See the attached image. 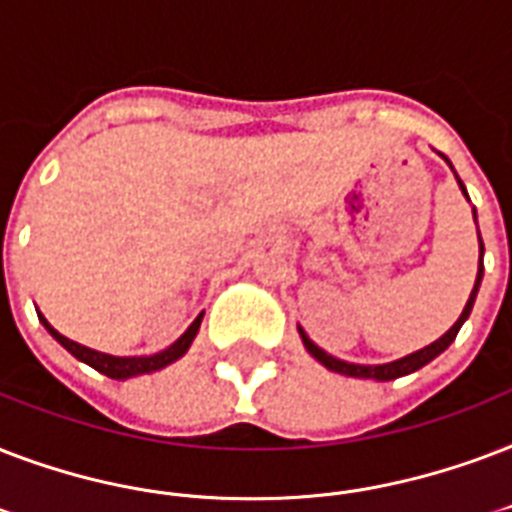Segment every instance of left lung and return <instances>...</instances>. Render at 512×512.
<instances>
[{
    "mask_svg": "<svg viewBox=\"0 0 512 512\" xmlns=\"http://www.w3.org/2000/svg\"><path fill=\"white\" fill-rule=\"evenodd\" d=\"M443 160H446V157H443ZM457 184H459V189L465 192V184L459 181V176H457ZM465 197H467V192H465ZM467 200H470V197H467ZM473 216H475V208H473ZM478 240H481V235H478ZM481 277H483V243H481V267H478V277H475V285H473V291H470V299H467L465 310H462V315H459L457 323H454V326H451L449 331L441 336V339H435L433 344H427V347H422V350L411 352V355H406V358L392 360V363H382V366H363V363H347V360H339V358H334V355H328L326 350H320L318 344L312 342L310 336L304 334V331L299 328L301 342H304V347H307V352H310L312 358L320 360V363H323L328 371H336V374L355 376V379H376V382H390V379H398V376L414 374V371H419L422 366H427L430 360L438 358L443 350H449V344L457 339L462 323L470 318V310H473L475 296H478V288H481Z\"/></svg>",
    "mask_w": 512,
    "mask_h": 512,
    "instance_id": "obj_1",
    "label": "left lung"
}]
</instances>
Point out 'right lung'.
Masks as SVG:
<instances>
[{
    "label": "right lung",
    "instance_id": "add662e5",
    "mask_svg": "<svg viewBox=\"0 0 512 512\" xmlns=\"http://www.w3.org/2000/svg\"><path fill=\"white\" fill-rule=\"evenodd\" d=\"M39 323L53 334L55 342H61V347H66V350L74 355L77 360H82V363H87L90 368H95V371H101L104 376H109V379H130V376H141V374H152V371H160V368L170 366V363H176L178 358H184L186 350L192 347L194 336H197V331H200V323H202V315H197V320H194L192 326L186 328L184 334L178 336L176 342L170 344L168 350L157 352V355H133V358H117V355H106V352H98V350H90V347H85V344H77L71 342V339H66L63 334H58L50 323L45 320V315H39Z\"/></svg>",
    "mask_w": 512,
    "mask_h": 512
}]
</instances>
